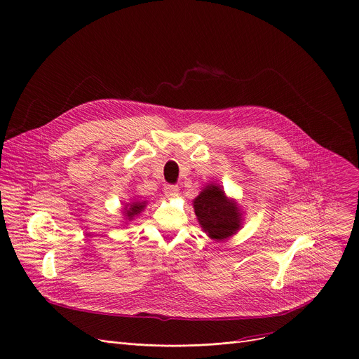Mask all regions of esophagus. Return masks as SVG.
Here are the masks:
<instances>
[{
    "mask_svg": "<svg viewBox=\"0 0 359 359\" xmlns=\"http://www.w3.org/2000/svg\"><path fill=\"white\" fill-rule=\"evenodd\" d=\"M163 191L168 197H176L179 194V187L176 184H165Z\"/></svg>",
    "mask_w": 359,
    "mask_h": 359,
    "instance_id": "34e87169",
    "label": "esophagus"
}]
</instances>
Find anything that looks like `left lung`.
Returning <instances> with one entry per match:
<instances>
[{
	"mask_svg": "<svg viewBox=\"0 0 359 359\" xmlns=\"http://www.w3.org/2000/svg\"><path fill=\"white\" fill-rule=\"evenodd\" d=\"M194 211L200 225L212 240H225L241 226L240 210L218 186L211 184L198 194L194 200Z\"/></svg>",
	"mask_w": 359,
	"mask_h": 359,
	"instance_id": "1",
	"label": "left lung"
}]
</instances>
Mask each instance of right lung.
I'll use <instances>...</instances> for the list:
<instances>
[{"instance_id": "1", "label": "right lung", "mask_w": 359, "mask_h": 359, "mask_svg": "<svg viewBox=\"0 0 359 359\" xmlns=\"http://www.w3.org/2000/svg\"><path fill=\"white\" fill-rule=\"evenodd\" d=\"M145 207V201L141 203V201H137V203H133L130 207H126V214L128 215V218L131 219L134 215L140 214Z\"/></svg>"}]
</instances>
